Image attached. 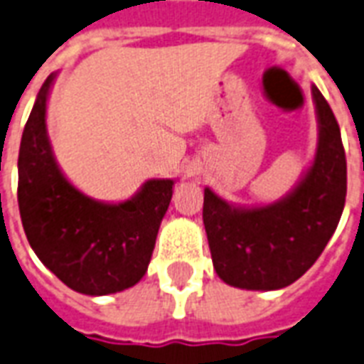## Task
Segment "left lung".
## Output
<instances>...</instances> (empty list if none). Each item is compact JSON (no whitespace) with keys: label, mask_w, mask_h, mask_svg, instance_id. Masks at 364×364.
Wrapping results in <instances>:
<instances>
[{"label":"left lung","mask_w":364,"mask_h":364,"mask_svg":"<svg viewBox=\"0 0 364 364\" xmlns=\"http://www.w3.org/2000/svg\"><path fill=\"white\" fill-rule=\"evenodd\" d=\"M314 160L279 200L239 206L204 189L203 220L216 274L228 285L276 291L297 282L333 235L346 206L347 164L340 125L316 86Z\"/></svg>","instance_id":"1"}]
</instances>
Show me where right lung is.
Listing matches in <instances>:
<instances>
[{"label":"right lung","mask_w":364,"mask_h":364,"mask_svg":"<svg viewBox=\"0 0 364 364\" xmlns=\"http://www.w3.org/2000/svg\"><path fill=\"white\" fill-rule=\"evenodd\" d=\"M55 73L40 88L18 150V210L36 257L67 287L82 295H109L146 274L173 179H148L123 203L85 195L53 156L46 107Z\"/></svg>","instance_id":"add662e5"}]
</instances>
